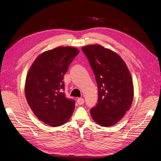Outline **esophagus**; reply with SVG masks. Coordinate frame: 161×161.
Instances as JSON below:
<instances>
[{
	"mask_svg": "<svg viewBox=\"0 0 161 161\" xmlns=\"http://www.w3.org/2000/svg\"><path fill=\"white\" fill-rule=\"evenodd\" d=\"M77 103H78L79 105H83L84 103V98H81V97L78 98V99H77Z\"/></svg>",
	"mask_w": 161,
	"mask_h": 161,
	"instance_id": "1",
	"label": "esophagus"
}]
</instances>
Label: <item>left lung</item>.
Returning <instances> with one entry per match:
<instances>
[{"mask_svg":"<svg viewBox=\"0 0 161 161\" xmlns=\"http://www.w3.org/2000/svg\"><path fill=\"white\" fill-rule=\"evenodd\" d=\"M95 75L98 100L91 116L102 126H111L121 120L130 108L134 87L130 73L122 59L99 45L82 47Z\"/></svg>","mask_w":161,"mask_h":161,"instance_id":"8db88e82","label":"left lung"}]
</instances>
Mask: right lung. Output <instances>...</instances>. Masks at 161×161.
<instances>
[{
    "label": "right lung",
    "instance_id": "right-lung-1",
    "mask_svg": "<svg viewBox=\"0 0 161 161\" xmlns=\"http://www.w3.org/2000/svg\"><path fill=\"white\" fill-rule=\"evenodd\" d=\"M79 50L60 47L38 56L27 75L25 96L30 108L41 121L51 126L63 125L70 118L75 101L64 92V75Z\"/></svg>",
    "mask_w": 161,
    "mask_h": 161
}]
</instances>
